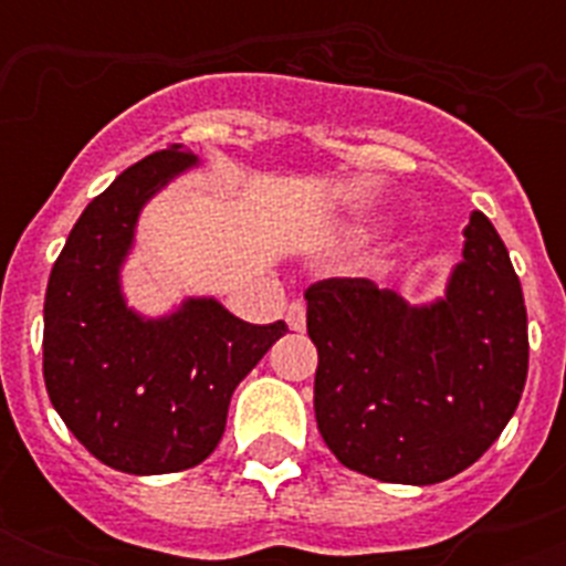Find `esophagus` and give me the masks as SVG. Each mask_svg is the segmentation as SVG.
<instances>
[{
	"label": "esophagus",
	"instance_id": "1",
	"mask_svg": "<svg viewBox=\"0 0 566 566\" xmlns=\"http://www.w3.org/2000/svg\"><path fill=\"white\" fill-rule=\"evenodd\" d=\"M284 319H287V326H291L293 332H302V328H305V305H302V302H291V308H287Z\"/></svg>",
	"mask_w": 566,
	"mask_h": 566
}]
</instances>
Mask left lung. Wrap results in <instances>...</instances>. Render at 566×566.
Instances as JSON below:
<instances>
[{"label":"left lung","instance_id":"8db88e82","mask_svg":"<svg viewBox=\"0 0 566 566\" xmlns=\"http://www.w3.org/2000/svg\"><path fill=\"white\" fill-rule=\"evenodd\" d=\"M464 238V261L431 305H408L370 279H323L305 291L319 355L317 429L355 473L447 482L475 464L517 411L528 373L523 287L482 211Z\"/></svg>","mask_w":566,"mask_h":566}]
</instances>
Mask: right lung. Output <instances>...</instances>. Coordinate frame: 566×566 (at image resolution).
Segmentation results:
<instances>
[{
    "instance_id": "add662e5",
    "label": "right lung",
    "mask_w": 566,
    "mask_h": 566,
    "mask_svg": "<svg viewBox=\"0 0 566 566\" xmlns=\"http://www.w3.org/2000/svg\"><path fill=\"white\" fill-rule=\"evenodd\" d=\"M172 144L119 172L70 231L43 305L49 399L93 458L119 473L161 475L202 464L220 443L234 387L287 332L252 326L217 300H188L161 319L137 317L119 266L137 213L193 167Z\"/></svg>"
}]
</instances>
